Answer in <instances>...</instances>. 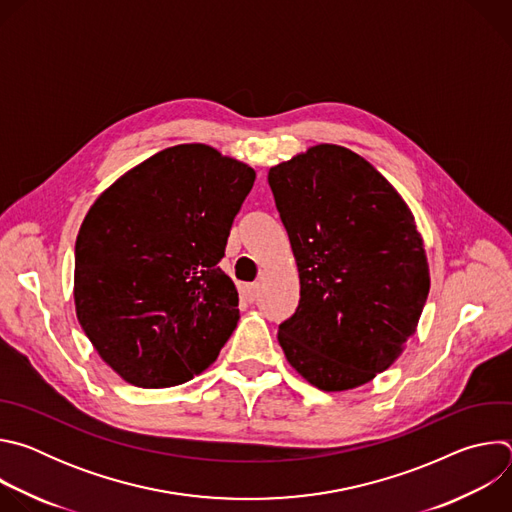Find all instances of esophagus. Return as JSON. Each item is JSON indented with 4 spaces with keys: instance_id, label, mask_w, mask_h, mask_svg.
<instances>
[{
    "instance_id": "obj_1",
    "label": "esophagus",
    "mask_w": 512,
    "mask_h": 512,
    "mask_svg": "<svg viewBox=\"0 0 512 512\" xmlns=\"http://www.w3.org/2000/svg\"><path fill=\"white\" fill-rule=\"evenodd\" d=\"M257 291H259V285H257V283H243V285H241V296H243V300L249 302V304L255 302Z\"/></svg>"
}]
</instances>
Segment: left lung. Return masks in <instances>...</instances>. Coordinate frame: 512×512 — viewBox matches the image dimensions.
Instances as JSON below:
<instances>
[{
    "mask_svg": "<svg viewBox=\"0 0 512 512\" xmlns=\"http://www.w3.org/2000/svg\"><path fill=\"white\" fill-rule=\"evenodd\" d=\"M267 180L300 271V304L277 332L287 362L322 391L373 381L405 350L429 294L409 206L332 143L273 166Z\"/></svg>",
    "mask_w": 512,
    "mask_h": 512,
    "instance_id": "left-lung-1",
    "label": "left lung"
}]
</instances>
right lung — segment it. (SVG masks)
<instances>
[{
  "label": "right lung",
  "instance_id": "1",
  "mask_svg": "<svg viewBox=\"0 0 512 512\" xmlns=\"http://www.w3.org/2000/svg\"><path fill=\"white\" fill-rule=\"evenodd\" d=\"M255 170L204 143L162 150L89 208L75 245V306L127 383L164 389L208 369L239 322L218 267Z\"/></svg>",
  "mask_w": 512,
  "mask_h": 512
}]
</instances>
